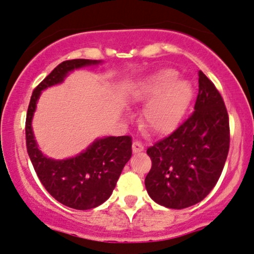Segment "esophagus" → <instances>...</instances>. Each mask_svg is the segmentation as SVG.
Returning a JSON list of instances; mask_svg holds the SVG:
<instances>
[{"label": "esophagus", "mask_w": 254, "mask_h": 254, "mask_svg": "<svg viewBox=\"0 0 254 254\" xmlns=\"http://www.w3.org/2000/svg\"><path fill=\"white\" fill-rule=\"evenodd\" d=\"M132 150H133V153H139V152L144 151V146L138 141H134L132 145Z\"/></svg>", "instance_id": "1"}]
</instances>
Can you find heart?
Listing matches in <instances>:
<instances>
[{
    "label": "heart",
    "mask_w": 254,
    "mask_h": 254,
    "mask_svg": "<svg viewBox=\"0 0 254 254\" xmlns=\"http://www.w3.org/2000/svg\"><path fill=\"white\" fill-rule=\"evenodd\" d=\"M135 102L146 103L141 124L153 135H168L180 126L193 96L190 80L178 78L174 68H163L139 79L129 89Z\"/></svg>",
    "instance_id": "obj_1"
}]
</instances>
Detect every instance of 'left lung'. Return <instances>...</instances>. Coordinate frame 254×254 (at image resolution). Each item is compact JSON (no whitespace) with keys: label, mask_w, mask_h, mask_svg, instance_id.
Returning <instances> with one entry per match:
<instances>
[{"label":"left lung","mask_w":254,"mask_h":254,"mask_svg":"<svg viewBox=\"0 0 254 254\" xmlns=\"http://www.w3.org/2000/svg\"><path fill=\"white\" fill-rule=\"evenodd\" d=\"M229 150V120L221 95L198 72L192 115L168 138L147 148L152 168L145 178L150 197L183 209L207 197L219 181Z\"/></svg>","instance_id":"obj_1"}]
</instances>
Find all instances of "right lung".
Returning <instances> with one entry per match:
<instances>
[{"label": "right lung", "instance_id": "add662e5", "mask_svg": "<svg viewBox=\"0 0 254 254\" xmlns=\"http://www.w3.org/2000/svg\"><path fill=\"white\" fill-rule=\"evenodd\" d=\"M100 64L102 61L91 59H72L59 64L34 89L26 118L27 152L41 184L57 201L78 210L96 208L110 197L122 170L132 157V138H97L77 156L53 159L39 148L32 121L41 92L62 84L74 70Z\"/></svg>", "mask_w": 254, "mask_h": 254}]
</instances>
